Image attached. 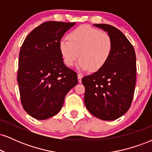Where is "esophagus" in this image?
I'll list each match as a JSON object with an SVG mask.
<instances>
[{"label": "esophagus", "instance_id": "obj_1", "mask_svg": "<svg viewBox=\"0 0 152 152\" xmlns=\"http://www.w3.org/2000/svg\"><path fill=\"white\" fill-rule=\"evenodd\" d=\"M82 78H83V76H82L81 74H78V82H79V83H81V82Z\"/></svg>", "mask_w": 152, "mask_h": 152}]
</instances>
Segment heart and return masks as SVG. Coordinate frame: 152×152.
<instances>
[{"instance_id":"obj_1","label":"heart","mask_w":152,"mask_h":152,"mask_svg":"<svg viewBox=\"0 0 152 152\" xmlns=\"http://www.w3.org/2000/svg\"><path fill=\"white\" fill-rule=\"evenodd\" d=\"M113 50L111 36L94 28L81 26L68 35V40L61 39L59 50L65 65L71 66L79 58L78 68L98 71L107 63Z\"/></svg>"}]
</instances>
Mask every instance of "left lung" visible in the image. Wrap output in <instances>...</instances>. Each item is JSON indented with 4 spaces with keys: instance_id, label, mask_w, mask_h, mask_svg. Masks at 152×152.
<instances>
[{
    "instance_id": "obj_1",
    "label": "left lung",
    "mask_w": 152,
    "mask_h": 152,
    "mask_svg": "<svg viewBox=\"0 0 152 152\" xmlns=\"http://www.w3.org/2000/svg\"><path fill=\"white\" fill-rule=\"evenodd\" d=\"M107 31L113 42L110 58L102 69L84 76V103L96 117L111 121L128 111L133 100L137 77L136 53L124 34L108 24H94Z\"/></svg>"
}]
</instances>
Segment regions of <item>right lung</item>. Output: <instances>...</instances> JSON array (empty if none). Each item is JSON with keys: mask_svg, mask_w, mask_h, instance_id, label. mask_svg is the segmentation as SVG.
I'll return each mask as SVG.
<instances>
[{"mask_svg": "<svg viewBox=\"0 0 152 152\" xmlns=\"http://www.w3.org/2000/svg\"><path fill=\"white\" fill-rule=\"evenodd\" d=\"M75 23H43L28 35L20 48L17 75L20 102L36 119L58 114L66 95L78 83L77 74L65 66L59 50L61 39Z\"/></svg>", "mask_w": 152, "mask_h": 152, "instance_id": "add662e5", "label": "right lung"}]
</instances>
